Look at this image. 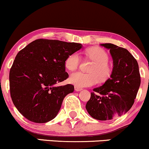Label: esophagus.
<instances>
[{
  "instance_id": "esophagus-1",
  "label": "esophagus",
  "mask_w": 149,
  "mask_h": 149,
  "mask_svg": "<svg viewBox=\"0 0 149 149\" xmlns=\"http://www.w3.org/2000/svg\"><path fill=\"white\" fill-rule=\"evenodd\" d=\"M82 90H83V89H82L81 88H79V87H78V86H75V90H76V91H77V92L81 91Z\"/></svg>"
}]
</instances>
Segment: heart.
Masks as SVG:
<instances>
[{
	"mask_svg": "<svg viewBox=\"0 0 149 149\" xmlns=\"http://www.w3.org/2000/svg\"><path fill=\"white\" fill-rule=\"evenodd\" d=\"M86 54L89 58L94 61L89 71L85 73L76 71L73 73L69 77V82L72 84L83 88L90 87L97 84L100 81L107 80L112 73L111 66L109 64V55L104 49L101 48H92L86 51ZM80 57L77 52L73 53L68 56L65 61V66L69 71H75L79 66Z\"/></svg>",
	"mask_w": 149,
	"mask_h": 149,
	"instance_id": "heart-1",
	"label": "heart"
}]
</instances>
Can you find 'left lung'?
Segmentation results:
<instances>
[{
    "mask_svg": "<svg viewBox=\"0 0 149 149\" xmlns=\"http://www.w3.org/2000/svg\"><path fill=\"white\" fill-rule=\"evenodd\" d=\"M101 45L110 49L113 68L111 78L91 92L85 108L93 118L108 120L123 115L131 109L141 77L137 61L127 49L111 43Z\"/></svg>",
    "mask_w": 149,
    "mask_h": 149,
    "instance_id": "left-lung-1",
    "label": "left lung"
}]
</instances>
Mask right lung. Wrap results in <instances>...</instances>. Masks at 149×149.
Returning a JSON list of instances; mask_svg holds the SVG:
<instances>
[{
  "label": "right lung",
  "instance_id": "1",
  "mask_svg": "<svg viewBox=\"0 0 149 149\" xmlns=\"http://www.w3.org/2000/svg\"><path fill=\"white\" fill-rule=\"evenodd\" d=\"M82 47L76 42L37 39L19 51L10 71L13 104L24 117L44 123L56 117L73 85L58 86L69 77L65 71L68 56Z\"/></svg>",
  "mask_w": 149,
  "mask_h": 149
}]
</instances>
